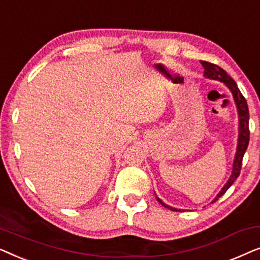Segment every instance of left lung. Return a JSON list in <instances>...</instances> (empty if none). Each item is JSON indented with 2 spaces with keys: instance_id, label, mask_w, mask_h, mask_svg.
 I'll return each mask as SVG.
<instances>
[{
  "instance_id": "obj_1",
  "label": "left lung",
  "mask_w": 260,
  "mask_h": 260,
  "mask_svg": "<svg viewBox=\"0 0 260 260\" xmlns=\"http://www.w3.org/2000/svg\"><path fill=\"white\" fill-rule=\"evenodd\" d=\"M202 66H204L205 72L204 76L208 79H214V80H219L226 85L227 87L230 88L231 93L233 95L234 102H236L237 109H238V116H239V136H238V145H237V152L236 156H234V161H233V168H232V174H231L230 179L227 182L225 183V186L222 187V189L220 190V193L216 195L214 198V200L212 202H215L219 198H221L223 194L226 193V190L232 186L234 181L238 179L239 176L240 170H241V165H243V157L245 151H246L247 145H248V141H250V129H248V119H250V113H248V106L246 103V99L244 98V95L241 94V92L239 88H238L236 81H234L232 78H231L229 74H227L225 71H223L221 67H219L218 65H214V63H211L208 61H201ZM157 199V201L161 204L162 206H165L166 208L172 209L174 212H180L181 209L170 207V206L166 205L161 199Z\"/></svg>"
}]
</instances>
